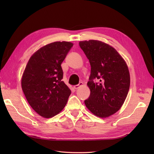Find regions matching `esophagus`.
<instances>
[{
  "label": "esophagus",
  "mask_w": 154,
  "mask_h": 154,
  "mask_svg": "<svg viewBox=\"0 0 154 154\" xmlns=\"http://www.w3.org/2000/svg\"><path fill=\"white\" fill-rule=\"evenodd\" d=\"M83 83H82V82H80L79 84L77 85H74V86H73V89H79V88L80 87L83 86Z\"/></svg>",
  "instance_id": "1"
}]
</instances>
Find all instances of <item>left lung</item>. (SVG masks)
Segmentation results:
<instances>
[{"instance_id":"left-lung-1","label":"left lung","mask_w":154,"mask_h":154,"mask_svg":"<svg viewBox=\"0 0 154 154\" xmlns=\"http://www.w3.org/2000/svg\"><path fill=\"white\" fill-rule=\"evenodd\" d=\"M91 67L87 83L91 94L85 100L94 115L105 119L119 111L128 93L130 77L125 60L111 45L99 40L79 42ZM94 79H99L94 83Z\"/></svg>"}]
</instances>
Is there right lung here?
I'll use <instances>...</instances> for the list:
<instances>
[{
    "label": "right lung",
    "mask_w": 154,
    "mask_h": 154,
    "mask_svg": "<svg viewBox=\"0 0 154 154\" xmlns=\"http://www.w3.org/2000/svg\"><path fill=\"white\" fill-rule=\"evenodd\" d=\"M73 44L55 42L39 49L30 57L21 85L28 103L39 115L50 119L64 109L71 90L63 81L61 65Z\"/></svg>",
    "instance_id": "add662e5"
}]
</instances>
